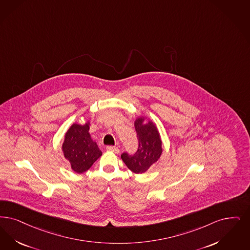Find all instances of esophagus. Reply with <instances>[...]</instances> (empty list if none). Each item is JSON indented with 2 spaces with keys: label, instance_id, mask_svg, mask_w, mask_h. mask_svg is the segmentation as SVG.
Here are the masks:
<instances>
[{
  "label": "esophagus",
  "instance_id": "esophagus-1",
  "mask_svg": "<svg viewBox=\"0 0 250 250\" xmlns=\"http://www.w3.org/2000/svg\"><path fill=\"white\" fill-rule=\"evenodd\" d=\"M106 149L108 150H110V151H113V152H115V153H118V152H119V149H118L117 147H115V146H107Z\"/></svg>",
  "mask_w": 250,
  "mask_h": 250
}]
</instances>
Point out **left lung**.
<instances>
[{
	"instance_id": "obj_1",
	"label": "left lung",
	"mask_w": 250,
	"mask_h": 250,
	"mask_svg": "<svg viewBox=\"0 0 250 250\" xmlns=\"http://www.w3.org/2000/svg\"><path fill=\"white\" fill-rule=\"evenodd\" d=\"M143 118H138L135 122V128L139 140L138 150L129 154L124 152L122 160L131 171L142 174L157 162L162 154V141L156 126L149 122L144 124Z\"/></svg>"
}]
</instances>
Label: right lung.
<instances>
[{"label":"right lung","mask_w":250,"mask_h":250,"mask_svg":"<svg viewBox=\"0 0 250 250\" xmlns=\"http://www.w3.org/2000/svg\"><path fill=\"white\" fill-rule=\"evenodd\" d=\"M88 130V123L83 125L73 124L66 133L62 145L65 158L70 162L72 170L79 174L89 169L102 154L97 143L91 139Z\"/></svg>","instance_id":"right-lung-1"}]
</instances>
